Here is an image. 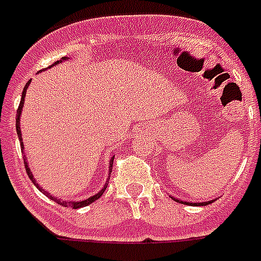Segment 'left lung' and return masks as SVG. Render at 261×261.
I'll use <instances>...</instances> for the list:
<instances>
[{"instance_id": "left-lung-1", "label": "left lung", "mask_w": 261, "mask_h": 261, "mask_svg": "<svg viewBox=\"0 0 261 261\" xmlns=\"http://www.w3.org/2000/svg\"><path fill=\"white\" fill-rule=\"evenodd\" d=\"M175 199L176 202H179V199H176V198H173ZM213 201H207V202H198V203H194L195 206H205V205H209V203H212ZM184 203H187V202H184Z\"/></svg>"}]
</instances>
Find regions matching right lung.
Instances as JSON below:
<instances>
[{
  "label": "right lung",
  "mask_w": 261,
  "mask_h": 261,
  "mask_svg": "<svg viewBox=\"0 0 261 261\" xmlns=\"http://www.w3.org/2000/svg\"><path fill=\"white\" fill-rule=\"evenodd\" d=\"M68 58H63L62 60H58L56 63H54L52 66H55V64H58L60 63V62H63V60H67ZM31 81H29L26 84V86H24V89H23V93H21V99H20V105H19V109H17V113H16V132H17V136H19V140H20V147H21V150H24V147H23V142H21V132H20V114H21V110H23V105H24V96H26V91H27V86H29V84H30ZM23 160H24V166H26V172H27V175H29V177H30V180L33 181V183L35 184V187L37 189L40 190L41 193H44L45 195H49L46 191H44V189L42 187H40L38 186V183L35 181V179L33 177V173H31V170L30 168H29V165H27V156L24 155L23 156ZM113 162H114V156H111V160H110L109 162V175H111V169H113ZM109 179H110V176H109ZM107 189V183H106V186L103 187V189L99 191L97 194H95V195H92L91 198H88V199H84V201H60V199H58V198H55L50 195V199L52 201H55L56 203H59V205H63V206H68V207H72V209H78V207H84V206H88L89 203L92 202H95L96 199H99V198L103 195V193H105V190Z\"/></svg>",
  "instance_id": "right-lung-1"
}]
</instances>
